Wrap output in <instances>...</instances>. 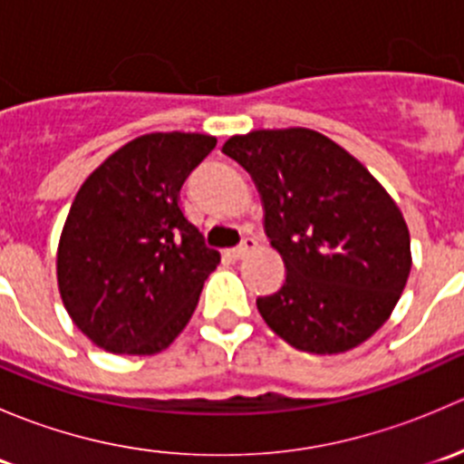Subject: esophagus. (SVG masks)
Masks as SVG:
<instances>
[{
    "label": "esophagus",
    "mask_w": 464,
    "mask_h": 464,
    "mask_svg": "<svg viewBox=\"0 0 464 464\" xmlns=\"http://www.w3.org/2000/svg\"><path fill=\"white\" fill-rule=\"evenodd\" d=\"M254 246H256L254 237H245V240H242L237 246H231V249L224 251V256H227V258H231V260H240V258H245V254H249Z\"/></svg>",
    "instance_id": "obj_1"
}]
</instances>
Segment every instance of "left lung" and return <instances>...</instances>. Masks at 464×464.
Instances as JSON below:
<instances>
[{
  "instance_id": "1",
  "label": "left lung",
  "mask_w": 464,
  "mask_h": 464,
  "mask_svg": "<svg viewBox=\"0 0 464 464\" xmlns=\"http://www.w3.org/2000/svg\"><path fill=\"white\" fill-rule=\"evenodd\" d=\"M258 186L283 287L256 301L266 325L303 353L363 343L391 316L411 271V237L382 184L314 130H258L222 148Z\"/></svg>"
}]
</instances>
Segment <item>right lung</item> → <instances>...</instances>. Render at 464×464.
<instances>
[{
	"label": "right lung",
	"mask_w": 464,
	"mask_h": 464,
	"mask_svg": "<svg viewBox=\"0 0 464 464\" xmlns=\"http://www.w3.org/2000/svg\"><path fill=\"white\" fill-rule=\"evenodd\" d=\"M215 137L143 134L87 177L58 246L60 296L82 334L116 354H154L186 327L219 254L179 190Z\"/></svg>",
	"instance_id": "1"
}]
</instances>
